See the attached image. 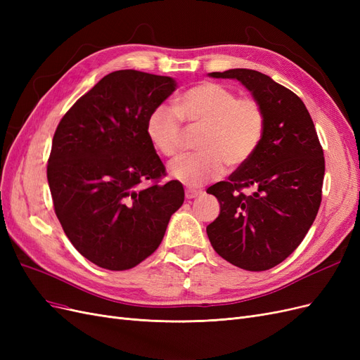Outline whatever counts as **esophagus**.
I'll use <instances>...</instances> for the list:
<instances>
[{"label":"esophagus","instance_id":"1","mask_svg":"<svg viewBox=\"0 0 360 360\" xmlns=\"http://www.w3.org/2000/svg\"><path fill=\"white\" fill-rule=\"evenodd\" d=\"M202 192L201 191H197V189H186V198L188 200H193V198H197V197H200Z\"/></svg>","mask_w":360,"mask_h":360}]
</instances>
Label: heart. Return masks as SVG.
<instances>
[{
    "label": "heart",
    "instance_id": "b5f03b06",
    "mask_svg": "<svg viewBox=\"0 0 360 360\" xmlns=\"http://www.w3.org/2000/svg\"><path fill=\"white\" fill-rule=\"evenodd\" d=\"M181 122L201 126L198 153L180 155L169 167V176L188 188L219 179L225 165L237 168L255 155L266 130V114L254 97H237L221 84L202 82L176 101V108L158 105L147 117V136L163 156L180 148Z\"/></svg>",
    "mask_w": 360,
    "mask_h": 360
}]
</instances>
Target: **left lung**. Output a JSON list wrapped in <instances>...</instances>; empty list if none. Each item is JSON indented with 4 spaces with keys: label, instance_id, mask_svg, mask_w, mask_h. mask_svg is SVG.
<instances>
[{
    "label": "left lung",
    "instance_id": "obj_1",
    "mask_svg": "<svg viewBox=\"0 0 360 360\" xmlns=\"http://www.w3.org/2000/svg\"><path fill=\"white\" fill-rule=\"evenodd\" d=\"M209 76L242 82L263 106L266 130L255 155L228 181L207 189L221 204L207 236L231 264L250 271L269 270L294 252L319 213L323 148L300 97L270 76L250 69ZM243 188L253 192L246 195Z\"/></svg>",
    "mask_w": 360,
    "mask_h": 360
}]
</instances>
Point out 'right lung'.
<instances>
[{"mask_svg": "<svg viewBox=\"0 0 360 360\" xmlns=\"http://www.w3.org/2000/svg\"><path fill=\"white\" fill-rule=\"evenodd\" d=\"M176 86L169 76L112 72L76 101L53 134V209L76 250L102 269H132L153 254L184 201L180 181L160 183L165 167L146 130L151 110Z\"/></svg>", "mask_w": 360, "mask_h": 360, "instance_id": "right-lung-1", "label": "right lung"}]
</instances>
